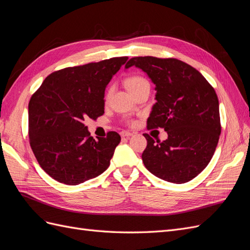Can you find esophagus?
Masks as SVG:
<instances>
[{
	"label": "esophagus",
	"mask_w": 250,
	"mask_h": 250,
	"mask_svg": "<svg viewBox=\"0 0 250 250\" xmlns=\"http://www.w3.org/2000/svg\"><path fill=\"white\" fill-rule=\"evenodd\" d=\"M133 133L129 132V131H122L121 132V137L124 138V139H129L130 137H132Z\"/></svg>",
	"instance_id": "obj_1"
}]
</instances>
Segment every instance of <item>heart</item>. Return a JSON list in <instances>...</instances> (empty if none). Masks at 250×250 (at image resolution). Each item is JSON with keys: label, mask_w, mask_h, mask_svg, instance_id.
Segmentation results:
<instances>
[{"label": "heart", "mask_w": 250, "mask_h": 250, "mask_svg": "<svg viewBox=\"0 0 250 250\" xmlns=\"http://www.w3.org/2000/svg\"><path fill=\"white\" fill-rule=\"evenodd\" d=\"M147 82L148 81L145 78H143L141 76H133V77H130L126 80V85L132 93L135 89H138L139 87H141L143 84H145V83H147ZM110 94H111V89L109 88L106 92V95H105V99H108Z\"/></svg>", "instance_id": "heart-1"}]
</instances>
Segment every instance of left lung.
I'll return each instance as SVG.
<instances>
[{"label": "left lung", "instance_id": "left-lung-1", "mask_svg": "<svg viewBox=\"0 0 250 250\" xmlns=\"http://www.w3.org/2000/svg\"><path fill=\"white\" fill-rule=\"evenodd\" d=\"M145 72L155 84V104L147 120L149 129L164 128L168 139L156 142L144 134L145 167L173 184L192 180L207 167L221 133L215 89L188 63L174 58L132 57L125 65Z\"/></svg>", "mask_w": 250, "mask_h": 250}]
</instances>
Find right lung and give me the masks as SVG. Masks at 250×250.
I'll return each mask as SVG.
<instances>
[{"instance_id":"obj_1","label":"right lung","mask_w":250,"mask_h":250,"mask_svg":"<svg viewBox=\"0 0 250 250\" xmlns=\"http://www.w3.org/2000/svg\"><path fill=\"white\" fill-rule=\"evenodd\" d=\"M127 59L115 57L54 72L31 97L30 146L53 179L76 186L108 168L121 137L110 131L96 141L84 123L104 113L105 88Z\"/></svg>"}]
</instances>
